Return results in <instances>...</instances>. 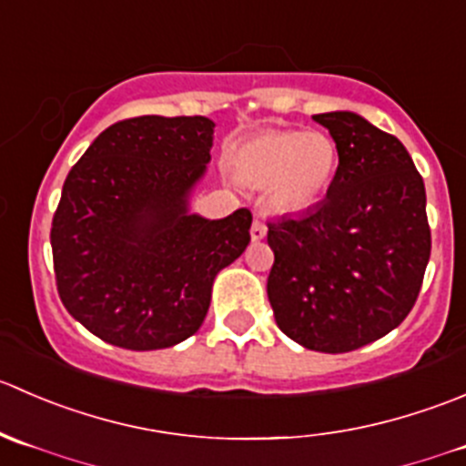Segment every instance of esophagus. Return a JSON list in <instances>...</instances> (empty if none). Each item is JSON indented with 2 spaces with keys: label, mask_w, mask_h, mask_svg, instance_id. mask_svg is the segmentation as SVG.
I'll return each mask as SVG.
<instances>
[{
  "label": "esophagus",
  "mask_w": 466,
  "mask_h": 466,
  "mask_svg": "<svg viewBox=\"0 0 466 466\" xmlns=\"http://www.w3.org/2000/svg\"><path fill=\"white\" fill-rule=\"evenodd\" d=\"M267 235V227L260 222V219H253L251 224V239L253 242H258V239H262Z\"/></svg>",
  "instance_id": "1"
}]
</instances>
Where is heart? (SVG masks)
Listing matches in <instances>:
<instances>
[{"instance_id": "b5f03b06", "label": "heart", "mask_w": 466, "mask_h": 466, "mask_svg": "<svg viewBox=\"0 0 466 466\" xmlns=\"http://www.w3.org/2000/svg\"><path fill=\"white\" fill-rule=\"evenodd\" d=\"M338 145L324 131L267 128L233 151L235 172L256 187L269 186L280 213H306L329 192L338 172Z\"/></svg>"}]
</instances>
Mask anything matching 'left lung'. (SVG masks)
Masks as SVG:
<instances>
[{
	"label": "left lung",
	"mask_w": 466,
	"mask_h": 466,
	"mask_svg": "<svg viewBox=\"0 0 466 466\" xmlns=\"http://www.w3.org/2000/svg\"><path fill=\"white\" fill-rule=\"evenodd\" d=\"M338 145L326 199L269 224L267 297L301 347L347 353L394 330L412 310L431 258L426 187L408 149L349 110L312 115Z\"/></svg>",
	"instance_id": "left-lung-1"
}]
</instances>
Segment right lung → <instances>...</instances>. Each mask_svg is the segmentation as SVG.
<instances>
[{
  "instance_id": "add662e5",
  "label": "right lung",
  "mask_w": 466,
  "mask_h": 466,
  "mask_svg": "<svg viewBox=\"0 0 466 466\" xmlns=\"http://www.w3.org/2000/svg\"><path fill=\"white\" fill-rule=\"evenodd\" d=\"M208 117L124 119L70 169L52 222L58 294L113 347L154 351L199 330L215 276L247 248L251 213H190L210 163Z\"/></svg>"
}]
</instances>
